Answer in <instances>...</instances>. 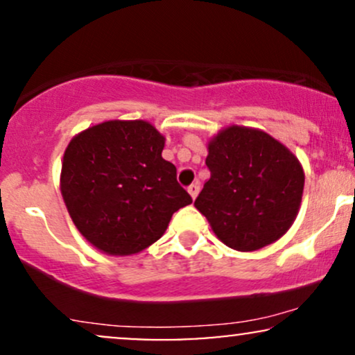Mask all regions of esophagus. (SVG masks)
<instances>
[{
  "instance_id": "esophagus-1",
  "label": "esophagus",
  "mask_w": 355,
  "mask_h": 355,
  "mask_svg": "<svg viewBox=\"0 0 355 355\" xmlns=\"http://www.w3.org/2000/svg\"><path fill=\"white\" fill-rule=\"evenodd\" d=\"M198 191H200V183H191V185L189 187V193H190V197L193 198V200L197 198Z\"/></svg>"
}]
</instances>
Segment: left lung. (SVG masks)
Wrapping results in <instances>:
<instances>
[{"instance_id":"8db88e82","label":"left lung","mask_w":355,"mask_h":355,"mask_svg":"<svg viewBox=\"0 0 355 355\" xmlns=\"http://www.w3.org/2000/svg\"><path fill=\"white\" fill-rule=\"evenodd\" d=\"M210 170L195 207L227 247L263 248L292 227L302 202L305 175L299 158L274 137L230 125L207 145Z\"/></svg>"}]
</instances>
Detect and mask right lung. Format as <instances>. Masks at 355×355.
<instances>
[{"label": "right lung", "instance_id": "right-lung-1", "mask_svg": "<svg viewBox=\"0 0 355 355\" xmlns=\"http://www.w3.org/2000/svg\"><path fill=\"white\" fill-rule=\"evenodd\" d=\"M165 137L145 120H108L75 135L60 190L75 227L108 255H135L165 234L191 197L164 160Z\"/></svg>", "mask_w": 355, "mask_h": 355}]
</instances>
